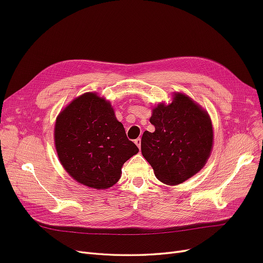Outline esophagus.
<instances>
[{"label": "esophagus", "mask_w": 263, "mask_h": 263, "mask_svg": "<svg viewBox=\"0 0 263 263\" xmlns=\"http://www.w3.org/2000/svg\"><path fill=\"white\" fill-rule=\"evenodd\" d=\"M135 144H136V145H137V147L140 149V147H141V139H140V138L135 139Z\"/></svg>", "instance_id": "obj_1"}]
</instances>
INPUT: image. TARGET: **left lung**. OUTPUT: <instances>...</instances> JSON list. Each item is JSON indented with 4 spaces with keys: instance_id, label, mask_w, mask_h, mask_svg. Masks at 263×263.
<instances>
[{
    "instance_id": "8db88e82",
    "label": "left lung",
    "mask_w": 263,
    "mask_h": 263,
    "mask_svg": "<svg viewBox=\"0 0 263 263\" xmlns=\"http://www.w3.org/2000/svg\"><path fill=\"white\" fill-rule=\"evenodd\" d=\"M150 123L155 132L142 134L141 154L158 180L177 185L203 168L213 147L206 110L185 94L176 93L171 104L160 103L153 109Z\"/></svg>"
}]
</instances>
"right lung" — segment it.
Wrapping results in <instances>:
<instances>
[{"label":"right lung","instance_id":"1","mask_svg":"<svg viewBox=\"0 0 263 263\" xmlns=\"http://www.w3.org/2000/svg\"><path fill=\"white\" fill-rule=\"evenodd\" d=\"M54 145L70 176L97 190L113 186L123 164L139 150L127 138L110 103L91 92L74 99L58 115Z\"/></svg>","mask_w":263,"mask_h":263}]
</instances>
